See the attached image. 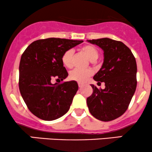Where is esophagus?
<instances>
[{
	"label": "esophagus",
	"mask_w": 152,
	"mask_h": 152,
	"mask_svg": "<svg viewBox=\"0 0 152 152\" xmlns=\"http://www.w3.org/2000/svg\"><path fill=\"white\" fill-rule=\"evenodd\" d=\"M78 87H79V88H81V87L83 86V83H78Z\"/></svg>",
	"instance_id": "1"
}]
</instances>
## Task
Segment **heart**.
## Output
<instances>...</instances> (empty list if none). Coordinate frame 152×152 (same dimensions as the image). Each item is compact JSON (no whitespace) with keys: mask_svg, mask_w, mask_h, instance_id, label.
<instances>
[{"mask_svg":"<svg viewBox=\"0 0 152 152\" xmlns=\"http://www.w3.org/2000/svg\"><path fill=\"white\" fill-rule=\"evenodd\" d=\"M81 50L83 52L88 59L91 61H94L96 60L99 57V52L94 47L89 45L83 46L81 48ZM73 55H74V50L72 49H69L64 53L61 57V61L64 66L66 68L71 69L73 66ZM93 74V71L91 69H75L71 71L69 74V78L74 81L83 83L86 81V79Z\"/></svg>","mask_w":152,"mask_h":152,"instance_id":"b5f03b06","label":"heart"}]
</instances>
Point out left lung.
Instances as JSON below:
<instances>
[{
    "instance_id": "obj_1",
    "label": "left lung",
    "mask_w": 152,
    "mask_h": 152,
    "mask_svg": "<svg viewBox=\"0 0 152 152\" xmlns=\"http://www.w3.org/2000/svg\"><path fill=\"white\" fill-rule=\"evenodd\" d=\"M104 50V63L94 76L105 88L91 84L93 94L86 99L90 113L97 119L109 121L124 114L137 88V62L133 53L121 41L111 38L88 40Z\"/></svg>"
}]
</instances>
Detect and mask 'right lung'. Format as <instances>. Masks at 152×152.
<instances>
[{
  "label": "right lung",
  "mask_w": 152,
  "mask_h": 152,
  "mask_svg": "<svg viewBox=\"0 0 152 152\" xmlns=\"http://www.w3.org/2000/svg\"><path fill=\"white\" fill-rule=\"evenodd\" d=\"M83 41L49 38L31 43L22 54L19 65V89L28 109L38 118L52 121L69 110L78 86L75 81L52 83L67 77L61 61L67 50Z\"/></svg>",
  "instance_id": "obj_1"
}]
</instances>
